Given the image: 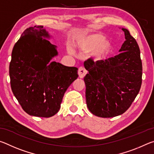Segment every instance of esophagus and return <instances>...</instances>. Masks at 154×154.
Here are the masks:
<instances>
[{
	"instance_id": "obj_1",
	"label": "esophagus",
	"mask_w": 154,
	"mask_h": 154,
	"mask_svg": "<svg viewBox=\"0 0 154 154\" xmlns=\"http://www.w3.org/2000/svg\"><path fill=\"white\" fill-rule=\"evenodd\" d=\"M78 74H79V77L80 78H83L87 74V71L83 67H80L78 70Z\"/></svg>"
}]
</instances>
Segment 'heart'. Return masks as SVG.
Here are the masks:
<instances>
[{"label": "heart", "mask_w": 154, "mask_h": 154, "mask_svg": "<svg viewBox=\"0 0 154 154\" xmlns=\"http://www.w3.org/2000/svg\"><path fill=\"white\" fill-rule=\"evenodd\" d=\"M75 45L84 52H91V56L96 60L105 59L111 53L113 48L109 41L101 34H92L88 35H82L75 41ZM67 50L70 54H73L71 46H67Z\"/></svg>", "instance_id": "obj_1"}]
</instances>
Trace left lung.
Returning <instances> with one entry per match:
<instances>
[{"label": "left lung", "instance_id": "8db88e82", "mask_svg": "<svg viewBox=\"0 0 154 154\" xmlns=\"http://www.w3.org/2000/svg\"><path fill=\"white\" fill-rule=\"evenodd\" d=\"M126 41L118 55L105 60L84 62L89 72L84 79L88 108L100 118H113L127 111L142 83L140 49L129 31L122 28Z\"/></svg>", "mask_w": 154, "mask_h": 154}]
</instances>
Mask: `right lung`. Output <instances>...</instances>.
Segmentation results:
<instances>
[{
	"label": "right lung",
	"mask_w": 154,
	"mask_h": 154,
	"mask_svg": "<svg viewBox=\"0 0 154 154\" xmlns=\"http://www.w3.org/2000/svg\"><path fill=\"white\" fill-rule=\"evenodd\" d=\"M43 26L26 29L15 44L9 64L12 92L26 113L49 118L57 113L65 92L78 77L76 67L51 61L56 46Z\"/></svg>",
	"instance_id": "right-lung-1"
}]
</instances>
